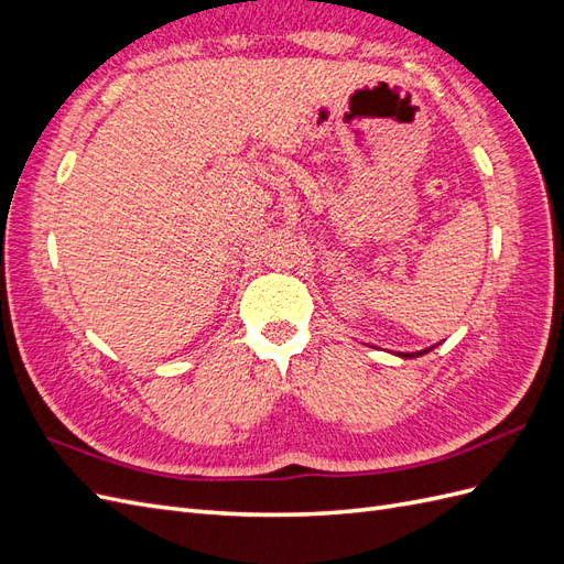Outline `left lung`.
<instances>
[{"instance_id": "1", "label": "left lung", "mask_w": 564, "mask_h": 564, "mask_svg": "<svg viewBox=\"0 0 564 564\" xmlns=\"http://www.w3.org/2000/svg\"><path fill=\"white\" fill-rule=\"evenodd\" d=\"M435 346H431V348H425V350H416V352H398V357H402V360H412V357H419V355H425V352H431Z\"/></svg>"}]
</instances>
